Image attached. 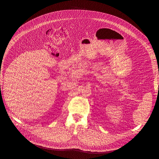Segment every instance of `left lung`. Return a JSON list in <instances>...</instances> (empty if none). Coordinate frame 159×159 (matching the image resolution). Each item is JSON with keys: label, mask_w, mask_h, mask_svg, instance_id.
Wrapping results in <instances>:
<instances>
[{"label": "left lung", "mask_w": 159, "mask_h": 159, "mask_svg": "<svg viewBox=\"0 0 159 159\" xmlns=\"http://www.w3.org/2000/svg\"><path fill=\"white\" fill-rule=\"evenodd\" d=\"M158 89H159V87H158Z\"/></svg>", "instance_id": "left-lung-1"}]
</instances>
